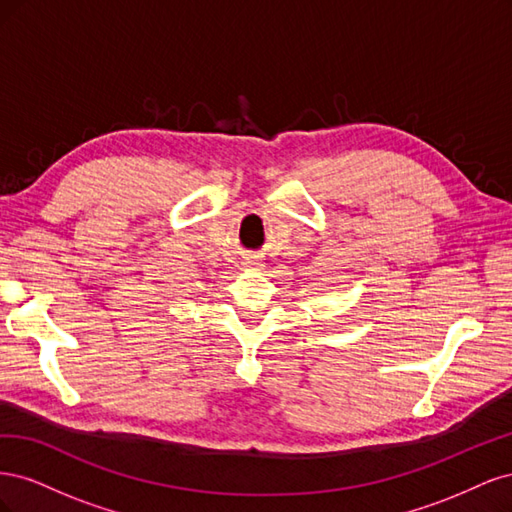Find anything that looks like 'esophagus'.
Segmentation results:
<instances>
[{
  "instance_id": "esophagus-1",
  "label": "esophagus",
  "mask_w": 512,
  "mask_h": 512,
  "mask_svg": "<svg viewBox=\"0 0 512 512\" xmlns=\"http://www.w3.org/2000/svg\"><path fill=\"white\" fill-rule=\"evenodd\" d=\"M254 265H256V262H252V260L245 262V267H254Z\"/></svg>"
}]
</instances>
